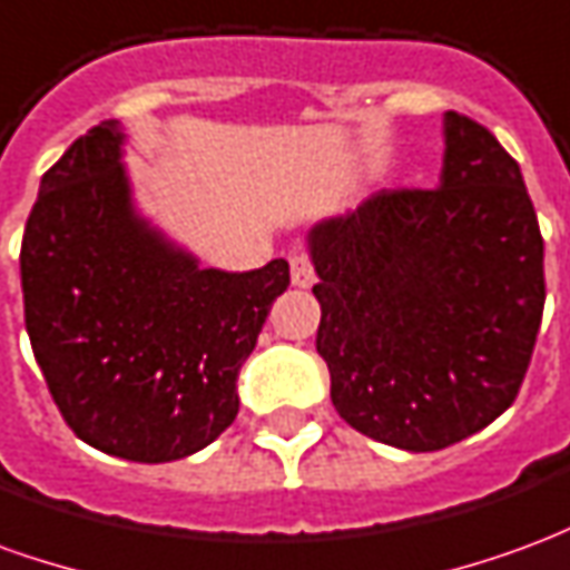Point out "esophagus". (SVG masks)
<instances>
[{
	"instance_id": "esophagus-1",
	"label": "esophagus",
	"mask_w": 570,
	"mask_h": 570,
	"mask_svg": "<svg viewBox=\"0 0 570 570\" xmlns=\"http://www.w3.org/2000/svg\"><path fill=\"white\" fill-rule=\"evenodd\" d=\"M289 277H293V286H302V289L317 281L314 262H311L308 253H293L289 256Z\"/></svg>"
}]
</instances>
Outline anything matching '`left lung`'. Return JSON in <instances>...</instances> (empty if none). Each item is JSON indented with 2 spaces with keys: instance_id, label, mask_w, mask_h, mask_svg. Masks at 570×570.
Masks as SVG:
<instances>
[{
  "instance_id": "left-lung-1",
  "label": "left lung",
  "mask_w": 570,
  "mask_h": 570,
  "mask_svg": "<svg viewBox=\"0 0 570 570\" xmlns=\"http://www.w3.org/2000/svg\"><path fill=\"white\" fill-rule=\"evenodd\" d=\"M317 351L360 433L440 452L513 406L543 317V237L522 170L445 112L436 188H382L311 228Z\"/></svg>"
}]
</instances>
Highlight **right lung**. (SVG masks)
I'll return each instance as SVG.
<instances>
[{
  "label": "right lung",
  "instance_id": "obj_1",
  "mask_svg": "<svg viewBox=\"0 0 570 570\" xmlns=\"http://www.w3.org/2000/svg\"><path fill=\"white\" fill-rule=\"evenodd\" d=\"M118 125L100 121L45 170L20 244L23 321L69 430L140 464L210 445L237 415V372L286 259L198 268L130 207Z\"/></svg>",
  "mask_w": 570,
  "mask_h": 570
}]
</instances>
